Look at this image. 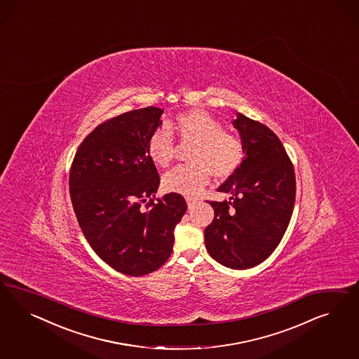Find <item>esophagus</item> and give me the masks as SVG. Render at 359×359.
Instances as JSON below:
<instances>
[{
	"instance_id": "1",
	"label": "esophagus",
	"mask_w": 359,
	"mask_h": 359,
	"mask_svg": "<svg viewBox=\"0 0 359 359\" xmlns=\"http://www.w3.org/2000/svg\"><path fill=\"white\" fill-rule=\"evenodd\" d=\"M185 200H187V204H188V208H189V209H192V208L195 207L196 204L198 203V198H196V197H191V196H187V197H185Z\"/></svg>"
}]
</instances>
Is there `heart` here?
Wrapping results in <instances>:
<instances>
[{
  "instance_id": "1",
  "label": "heart",
  "mask_w": 359,
  "mask_h": 359,
  "mask_svg": "<svg viewBox=\"0 0 359 359\" xmlns=\"http://www.w3.org/2000/svg\"><path fill=\"white\" fill-rule=\"evenodd\" d=\"M183 144L194 143L188 161L164 175V188L170 192L195 196L209 183L212 174L228 179L245 159V144L233 131L225 130L221 121L204 109H194L176 116L171 125ZM147 151L152 162L165 168L174 162L176 142L172 131L161 126L149 140Z\"/></svg>"
}]
</instances>
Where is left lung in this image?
I'll return each mask as SVG.
<instances>
[{
  "mask_svg": "<svg viewBox=\"0 0 359 359\" xmlns=\"http://www.w3.org/2000/svg\"><path fill=\"white\" fill-rule=\"evenodd\" d=\"M245 144L238 171L218 188L230 201H209L215 218L204 231L205 246L218 263L246 270L266 261L280 243L294 210V164L278 135L258 121H233Z\"/></svg>",
  "mask_w": 359,
  "mask_h": 359,
  "instance_id": "obj_1",
  "label": "left lung"
}]
</instances>
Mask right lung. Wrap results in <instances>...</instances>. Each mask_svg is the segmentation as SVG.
Returning a JSON list of instances; mask_svg holds the SVG:
<instances>
[{
	"label": "right lung",
	"mask_w": 359,
	"mask_h": 359,
	"mask_svg": "<svg viewBox=\"0 0 359 359\" xmlns=\"http://www.w3.org/2000/svg\"><path fill=\"white\" fill-rule=\"evenodd\" d=\"M163 110L135 109L104 121L80 143L69 170V194L88 243L111 269L131 276L170 258L184 197H155L161 177L147 144Z\"/></svg>",
	"instance_id": "add662e5"
}]
</instances>
